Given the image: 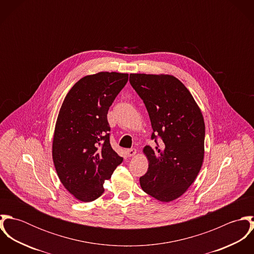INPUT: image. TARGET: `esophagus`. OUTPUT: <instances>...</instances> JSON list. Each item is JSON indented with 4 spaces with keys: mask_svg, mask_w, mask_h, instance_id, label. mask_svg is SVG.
<instances>
[{
    "mask_svg": "<svg viewBox=\"0 0 254 254\" xmlns=\"http://www.w3.org/2000/svg\"><path fill=\"white\" fill-rule=\"evenodd\" d=\"M126 153L128 156H134L136 153H137V149L136 148H128L126 149Z\"/></svg>",
    "mask_w": 254,
    "mask_h": 254,
    "instance_id": "esophagus-1",
    "label": "esophagus"
}]
</instances>
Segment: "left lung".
Segmentation results:
<instances>
[{"mask_svg": "<svg viewBox=\"0 0 254 254\" xmlns=\"http://www.w3.org/2000/svg\"><path fill=\"white\" fill-rule=\"evenodd\" d=\"M129 81L145 104L156 144L144 148L148 168L140 178L141 187L160 201H172L189 189L201 168L202 113L190 91L172 75L130 74Z\"/></svg>", "mask_w": 254, "mask_h": 254, "instance_id": "8db88e82", "label": "left lung"}]
</instances>
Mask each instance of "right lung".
Returning <instances> with one entry per match:
<instances>
[{
    "mask_svg": "<svg viewBox=\"0 0 254 254\" xmlns=\"http://www.w3.org/2000/svg\"><path fill=\"white\" fill-rule=\"evenodd\" d=\"M127 81V73L85 76L70 89L60 110L53 160L64 188L81 201L100 197L105 180L123 161L110 145L108 112Z\"/></svg>",
    "mask_w": 254,
    "mask_h": 254,
    "instance_id": "add662e5",
    "label": "right lung"
}]
</instances>
